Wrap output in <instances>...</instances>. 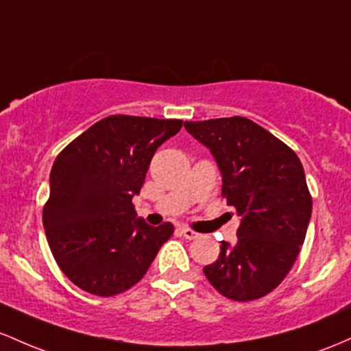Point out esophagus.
<instances>
[{
    "instance_id": "1",
    "label": "esophagus",
    "mask_w": 351,
    "mask_h": 351,
    "mask_svg": "<svg viewBox=\"0 0 351 351\" xmlns=\"http://www.w3.org/2000/svg\"><path fill=\"white\" fill-rule=\"evenodd\" d=\"M180 234H182L184 237L189 239V240H194V239L199 237V234H197V232H194V230H192V228H189V227L180 228Z\"/></svg>"
}]
</instances>
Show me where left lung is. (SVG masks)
<instances>
[{
  "label": "left lung",
  "instance_id": "left-lung-1",
  "mask_svg": "<svg viewBox=\"0 0 351 351\" xmlns=\"http://www.w3.org/2000/svg\"><path fill=\"white\" fill-rule=\"evenodd\" d=\"M184 128L214 156L222 195L240 217L235 245L222 240L217 261L204 274L230 300L265 297L297 261L312 215L300 159L247 117L186 121Z\"/></svg>",
  "mask_w": 351,
  "mask_h": 351
}]
</instances>
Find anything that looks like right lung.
<instances>
[{"label":"right lung","mask_w":351,"mask_h":351,"mask_svg":"<svg viewBox=\"0 0 351 351\" xmlns=\"http://www.w3.org/2000/svg\"><path fill=\"white\" fill-rule=\"evenodd\" d=\"M180 128L179 119L117 114L59 152L43 226L59 269L84 292L112 297L131 289L174 234L171 222L152 227L137 217L132 197L157 147Z\"/></svg>","instance_id":"obj_1"}]
</instances>
